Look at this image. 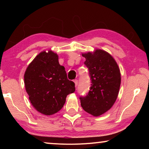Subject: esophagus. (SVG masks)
Masks as SVG:
<instances>
[{"mask_svg":"<svg viewBox=\"0 0 149 149\" xmlns=\"http://www.w3.org/2000/svg\"><path fill=\"white\" fill-rule=\"evenodd\" d=\"M74 85H75V87H77V85H78V80L77 79H75V80H74Z\"/></svg>","mask_w":149,"mask_h":149,"instance_id":"obj_1","label":"esophagus"}]
</instances>
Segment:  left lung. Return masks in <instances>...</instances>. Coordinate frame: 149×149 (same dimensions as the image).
<instances>
[{
	"label": "left lung",
	"mask_w": 149,
	"mask_h": 149,
	"mask_svg": "<svg viewBox=\"0 0 149 149\" xmlns=\"http://www.w3.org/2000/svg\"><path fill=\"white\" fill-rule=\"evenodd\" d=\"M85 64L89 68L91 86L88 95L81 97L85 111L98 117L113 107L119 94L121 72L117 63L109 53L95 49L93 52L83 53Z\"/></svg>",
	"instance_id": "obj_1"
}]
</instances>
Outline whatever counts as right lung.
Segmentation results:
<instances>
[{
    "mask_svg": "<svg viewBox=\"0 0 149 149\" xmlns=\"http://www.w3.org/2000/svg\"><path fill=\"white\" fill-rule=\"evenodd\" d=\"M24 84L30 103L45 115L58 113L66 96L75 91L65 68L59 64L58 55L52 50L42 51L30 63L24 73Z\"/></svg>",
    "mask_w": 149,
    "mask_h": 149,
    "instance_id": "1",
    "label": "right lung"
}]
</instances>
